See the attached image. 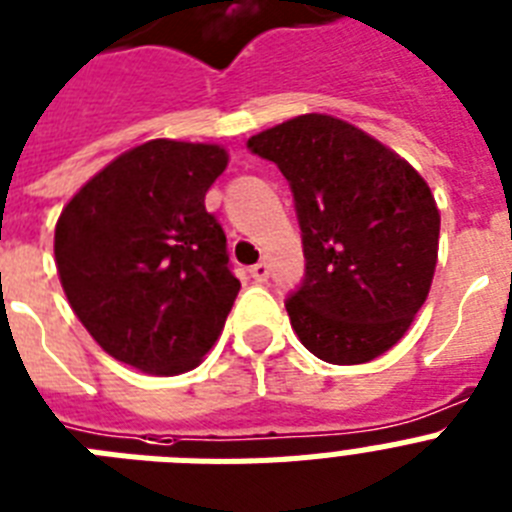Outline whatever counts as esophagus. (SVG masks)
<instances>
[{
	"mask_svg": "<svg viewBox=\"0 0 512 512\" xmlns=\"http://www.w3.org/2000/svg\"><path fill=\"white\" fill-rule=\"evenodd\" d=\"M249 276L255 278L257 283H265V281H268V276H270L268 263H257V265H252V268H249Z\"/></svg>",
	"mask_w": 512,
	"mask_h": 512,
	"instance_id": "obj_1",
	"label": "esophagus"
}]
</instances>
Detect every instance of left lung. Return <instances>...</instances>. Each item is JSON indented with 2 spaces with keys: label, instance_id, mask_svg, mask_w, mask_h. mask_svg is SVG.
I'll list each match as a JSON object with an SVG mask.
<instances>
[{
  "label": "left lung",
  "instance_id": "1",
  "mask_svg": "<svg viewBox=\"0 0 512 512\" xmlns=\"http://www.w3.org/2000/svg\"><path fill=\"white\" fill-rule=\"evenodd\" d=\"M247 145L294 192L307 273L286 312L304 349L330 364H364L393 349L437 268L440 210L422 174L330 114H302Z\"/></svg>",
  "mask_w": 512,
  "mask_h": 512
}]
</instances>
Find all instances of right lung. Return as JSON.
<instances>
[{"mask_svg":"<svg viewBox=\"0 0 512 512\" xmlns=\"http://www.w3.org/2000/svg\"><path fill=\"white\" fill-rule=\"evenodd\" d=\"M223 145L148 140L72 195L54 260L72 312L117 362L145 375L190 372L213 349L239 286L205 192Z\"/></svg>","mask_w":512,"mask_h":512,"instance_id":"right-lung-1","label":"right lung"}]
</instances>
